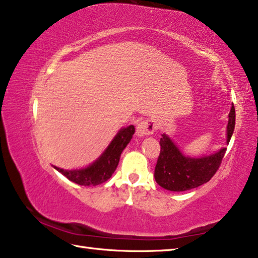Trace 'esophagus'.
I'll list each match as a JSON object with an SVG mask.
<instances>
[{
	"label": "esophagus",
	"mask_w": 258,
	"mask_h": 258,
	"mask_svg": "<svg viewBox=\"0 0 258 258\" xmlns=\"http://www.w3.org/2000/svg\"><path fill=\"white\" fill-rule=\"evenodd\" d=\"M156 123L152 119H146L139 123L137 126V135L138 137H147V135L154 134L156 130Z\"/></svg>",
	"instance_id": "1"
}]
</instances>
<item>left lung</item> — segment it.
Here are the masks:
<instances>
[{
  "instance_id": "8db88e82",
  "label": "left lung",
  "mask_w": 258,
  "mask_h": 258,
  "mask_svg": "<svg viewBox=\"0 0 258 258\" xmlns=\"http://www.w3.org/2000/svg\"><path fill=\"white\" fill-rule=\"evenodd\" d=\"M235 109L231 108L228 124V142L233 134ZM160 152L155 167V180L169 191H186L200 186L215 175L224 158L226 148L203 158H190L181 154L167 135L159 141Z\"/></svg>"
}]
</instances>
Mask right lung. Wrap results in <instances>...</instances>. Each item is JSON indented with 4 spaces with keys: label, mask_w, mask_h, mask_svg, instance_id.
<instances>
[{
    "label": "right lung",
    "mask_w": 258,
    "mask_h": 258,
    "mask_svg": "<svg viewBox=\"0 0 258 258\" xmlns=\"http://www.w3.org/2000/svg\"><path fill=\"white\" fill-rule=\"evenodd\" d=\"M135 128L133 125L119 131L116 138L112 140L110 146L103 152V155L87 168L80 171H64L54 167L56 171L66 176L68 180L75 182L80 185H98L110 178L118 165L121 151L125 149L127 143L131 141Z\"/></svg>",
    "instance_id": "obj_1"
}]
</instances>
